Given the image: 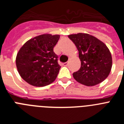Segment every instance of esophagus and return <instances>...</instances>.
I'll return each instance as SVG.
<instances>
[{
	"label": "esophagus",
	"mask_w": 124,
	"mask_h": 124,
	"mask_svg": "<svg viewBox=\"0 0 124 124\" xmlns=\"http://www.w3.org/2000/svg\"><path fill=\"white\" fill-rule=\"evenodd\" d=\"M63 66H68V62H66V63H63Z\"/></svg>",
	"instance_id": "esophagus-1"
}]
</instances>
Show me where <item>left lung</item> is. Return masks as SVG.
<instances>
[{
    "label": "left lung",
    "instance_id": "1",
    "mask_svg": "<svg viewBox=\"0 0 124 124\" xmlns=\"http://www.w3.org/2000/svg\"><path fill=\"white\" fill-rule=\"evenodd\" d=\"M68 37L78 51L81 61L79 70L73 73L77 82L87 86L100 84L109 75L112 66L110 50L100 40L84 33L71 34Z\"/></svg>",
    "mask_w": 124,
    "mask_h": 124
}]
</instances>
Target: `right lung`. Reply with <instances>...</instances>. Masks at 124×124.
Instances as JSON below:
<instances>
[{"label":"right lung","mask_w":124,"mask_h":124,"mask_svg":"<svg viewBox=\"0 0 124 124\" xmlns=\"http://www.w3.org/2000/svg\"><path fill=\"white\" fill-rule=\"evenodd\" d=\"M60 35H40L28 40L20 48L16 64L24 81L35 87L51 84L56 80L61 66L53 51Z\"/></svg>","instance_id":"1"}]
</instances>
